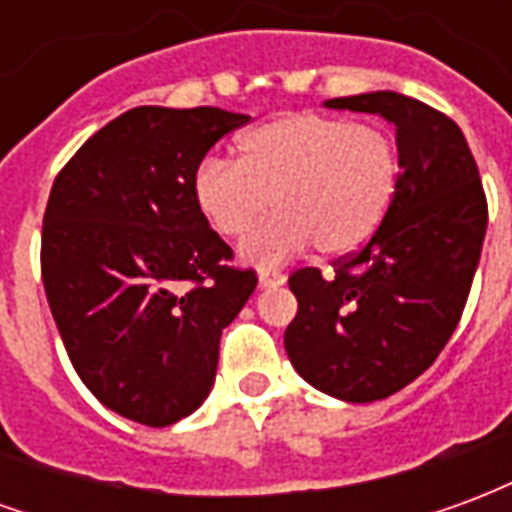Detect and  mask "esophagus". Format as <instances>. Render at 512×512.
Masks as SVG:
<instances>
[{"mask_svg": "<svg viewBox=\"0 0 512 512\" xmlns=\"http://www.w3.org/2000/svg\"><path fill=\"white\" fill-rule=\"evenodd\" d=\"M260 288H279V285H285V274L277 271V268H260Z\"/></svg>", "mask_w": 512, "mask_h": 512, "instance_id": "34e87169", "label": "esophagus"}]
</instances>
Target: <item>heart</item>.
I'll use <instances>...</instances> for the list:
<instances>
[{"instance_id": "obj_1", "label": "heart", "mask_w": 512, "mask_h": 512, "mask_svg": "<svg viewBox=\"0 0 512 512\" xmlns=\"http://www.w3.org/2000/svg\"><path fill=\"white\" fill-rule=\"evenodd\" d=\"M238 161L205 158L194 172V200L213 230L241 238L271 208L241 255L277 266L315 244L348 255L376 233L400 183L395 136L378 123L318 112H290L249 128L235 142Z\"/></svg>"}]
</instances>
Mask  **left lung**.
<instances>
[{
	"label": "left lung",
	"mask_w": 512,
	"mask_h": 512,
	"mask_svg": "<svg viewBox=\"0 0 512 512\" xmlns=\"http://www.w3.org/2000/svg\"><path fill=\"white\" fill-rule=\"evenodd\" d=\"M329 109L381 115L395 126L400 183L359 252L288 279L299 312L285 351L307 384L348 403L395 395L422 376L461 321L483 252L488 202L461 128L408 95L326 101Z\"/></svg>",
	"instance_id": "obj_1"
}]
</instances>
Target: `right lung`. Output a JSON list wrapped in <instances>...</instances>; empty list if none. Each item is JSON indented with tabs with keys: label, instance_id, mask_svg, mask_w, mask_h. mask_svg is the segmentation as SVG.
<instances>
[{
	"label": "right lung",
	"instance_id": "right-lung-1",
	"mask_svg": "<svg viewBox=\"0 0 512 512\" xmlns=\"http://www.w3.org/2000/svg\"><path fill=\"white\" fill-rule=\"evenodd\" d=\"M249 115L136 106L60 169L40 271L84 386L150 428L189 417L216 378L219 340L257 288L194 200V172Z\"/></svg>",
	"mask_w": 512,
	"mask_h": 512
}]
</instances>
